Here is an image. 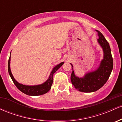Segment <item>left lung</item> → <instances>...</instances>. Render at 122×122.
Wrapping results in <instances>:
<instances>
[{
  "instance_id": "left-lung-1",
  "label": "left lung",
  "mask_w": 122,
  "mask_h": 122,
  "mask_svg": "<svg viewBox=\"0 0 122 122\" xmlns=\"http://www.w3.org/2000/svg\"><path fill=\"white\" fill-rule=\"evenodd\" d=\"M97 32L99 39L97 42L103 50V58L100 65L95 71L88 72L83 77H79L75 75L72 64V72L71 80L76 89L82 92H93L97 91L107 81L113 69V58L110 45L103 35Z\"/></svg>"
}]
</instances>
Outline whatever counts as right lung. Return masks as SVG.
<instances>
[{
	"mask_svg": "<svg viewBox=\"0 0 122 122\" xmlns=\"http://www.w3.org/2000/svg\"><path fill=\"white\" fill-rule=\"evenodd\" d=\"M10 57H10L8 62V73H9L12 80L13 81L14 83L16 85L18 89L19 90H20L22 92L24 93L25 94L29 95V96H38V95H42L49 91L50 89H51V86L53 84V75H54V73L56 72L57 70L59 69L64 63V62H61L60 64L56 66L53 68L52 71H51V73H50V75L48 79L45 82L42 84L37 85H26L19 83L17 81L15 80L14 77L12 76L11 71L10 69Z\"/></svg>",
	"mask_w": 122,
	"mask_h": 122,
	"instance_id": "right-lung-1",
	"label": "right lung"
}]
</instances>
